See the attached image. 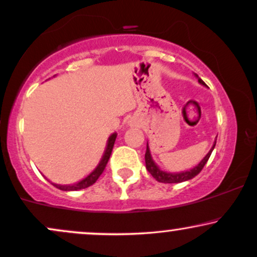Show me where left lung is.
I'll return each instance as SVG.
<instances>
[{"label": "left lung", "mask_w": 257, "mask_h": 257, "mask_svg": "<svg viewBox=\"0 0 257 257\" xmlns=\"http://www.w3.org/2000/svg\"><path fill=\"white\" fill-rule=\"evenodd\" d=\"M195 76L199 80V82L201 85L203 86H207L205 82L202 81L199 78V75L195 74ZM215 144H217V140L214 141V144H213V146L211 150H209V152L206 154V157L203 158L201 162L197 164L195 168L190 169L189 171H182V172H166V171H163V170L159 169V166L157 165L156 163H154V160L152 159V156H151V151H150V147H148V142H147V148H146V154H145V162H146V169L147 171L150 172L151 175L153 176L154 178L157 179L158 182H162V183H181V182H185V181H189V179L194 178L196 175H199L201 172V170L203 169V166L206 165V163L208 162L209 157H211V154L213 152V150H214L215 147Z\"/></svg>", "instance_id": "left-lung-1"}]
</instances>
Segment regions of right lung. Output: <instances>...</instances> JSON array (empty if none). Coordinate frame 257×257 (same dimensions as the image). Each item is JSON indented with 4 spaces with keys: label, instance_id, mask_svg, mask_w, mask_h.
<instances>
[{
    "label": "right lung",
    "instance_id": "obj_1",
    "mask_svg": "<svg viewBox=\"0 0 257 257\" xmlns=\"http://www.w3.org/2000/svg\"><path fill=\"white\" fill-rule=\"evenodd\" d=\"M117 138V134L116 133H113V134L110 135V138L107 139V144H106V148H105L104 151V154L103 157H101L100 162L97 165V168H95L93 171L89 174L87 177H85L81 181L78 182V183H74V184H66V185H62V184H55V187L58 188V189L61 190H64V191H72V190H80V189H85V188H88L89 185L94 184L95 181L99 178V176L103 174L105 166H106L107 162H109L110 159V156H111V152H112V148H113V145H115V140Z\"/></svg>",
    "mask_w": 257,
    "mask_h": 257
}]
</instances>
